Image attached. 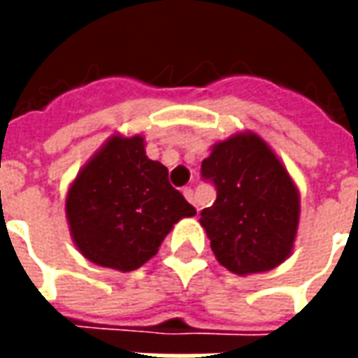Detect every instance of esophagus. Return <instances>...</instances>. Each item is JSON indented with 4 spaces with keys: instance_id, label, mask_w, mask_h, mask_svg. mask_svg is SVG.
<instances>
[{
    "instance_id": "obj_1",
    "label": "esophagus",
    "mask_w": 358,
    "mask_h": 358,
    "mask_svg": "<svg viewBox=\"0 0 358 358\" xmlns=\"http://www.w3.org/2000/svg\"><path fill=\"white\" fill-rule=\"evenodd\" d=\"M184 197H186L187 201L194 203V205H195V195H194V189H192V187H184ZM197 210H199V209H197Z\"/></svg>"
}]
</instances>
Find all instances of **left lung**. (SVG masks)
Returning a JSON list of instances; mask_svg holds the SVG:
<instances>
[{"label": "left lung", "mask_w": 358, "mask_h": 358, "mask_svg": "<svg viewBox=\"0 0 358 358\" xmlns=\"http://www.w3.org/2000/svg\"><path fill=\"white\" fill-rule=\"evenodd\" d=\"M201 174L217 187V201L201 210L199 222L218 263L248 276L276 268L292 255L299 189L261 136L238 132L215 143Z\"/></svg>", "instance_id": "obj_1"}]
</instances>
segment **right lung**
Masks as SVG:
<instances>
[{
    "instance_id": "obj_1",
    "label": "right lung",
    "mask_w": 358,
    "mask_h": 358,
    "mask_svg": "<svg viewBox=\"0 0 358 358\" xmlns=\"http://www.w3.org/2000/svg\"><path fill=\"white\" fill-rule=\"evenodd\" d=\"M65 213L82 255L130 272L155 257L172 226L195 209L171 186L166 166L148 159L141 136L115 134L76 174Z\"/></svg>"
}]
</instances>
